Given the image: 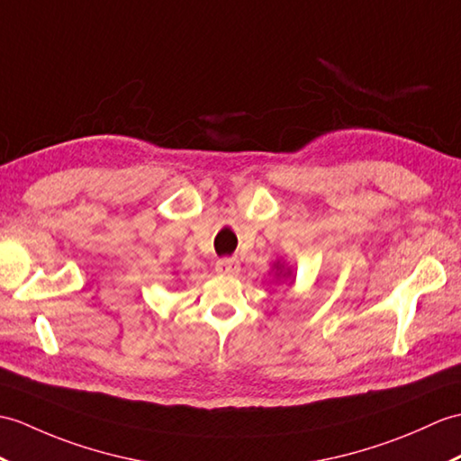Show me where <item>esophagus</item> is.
I'll list each match as a JSON object with an SVG mask.
<instances>
[{"mask_svg":"<svg viewBox=\"0 0 461 461\" xmlns=\"http://www.w3.org/2000/svg\"><path fill=\"white\" fill-rule=\"evenodd\" d=\"M216 271L220 273V275H235L240 271V261L238 259H220L218 263H216Z\"/></svg>","mask_w":461,"mask_h":461,"instance_id":"esophagus-1","label":"esophagus"}]
</instances>
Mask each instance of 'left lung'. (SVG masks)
Instances as JSON below:
<instances>
[{
    "label": "left lung",
    "mask_w": 461,
    "mask_h": 461,
    "mask_svg": "<svg viewBox=\"0 0 461 461\" xmlns=\"http://www.w3.org/2000/svg\"><path fill=\"white\" fill-rule=\"evenodd\" d=\"M276 271H279V273H283V276H285V275H286V276H288V275H291V271H285V267H281L279 263H276Z\"/></svg>",
    "instance_id": "obj_1"
}]
</instances>
